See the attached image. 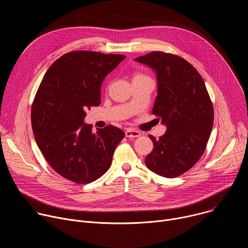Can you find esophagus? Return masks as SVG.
Returning <instances> with one entry per match:
<instances>
[{
	"instance_id": "esophagus-1",
	"label": "esophagus",
	"mask_w": 248,
	"mask_h": 248,
	"mask_svg": "<svg viewBox=\"0 0 248 248\" xmlns=\"http://www.w3.org/2000/svg\"><path fill=\"white\" fill-rule=\"evenodd\" d=\"M141 133L138 130H135L133 128H127L125 130V136L128 138H134V137H139Z\"/></svg>"
}]
</instances>
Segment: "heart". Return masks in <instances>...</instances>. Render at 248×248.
Wrapping results in <instances>:
<instances>
[{"instance_id":"obj_1","label":"heart","mask_w":248,"mask_h":248,"mask_svg":"<svg viewBox=\"0 0 248 248\" xmlns=\"http://www.w3.org/2000/svg\"><path fill=\"white\" fill-rule=\"evenodd\" d=\"M146 78V76L143 75V74L136 73V74H134V76H133V78H132V80H133V79H138V78Z\"/></svg>"}]
</instances>
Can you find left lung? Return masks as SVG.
<instances>
[{
    "label": "left lung",
    "instance_id": "obj_1",
    "mask_svg": "<svg viewBox=\"0 0 248 248\" xmlns=\"http://www.w3.org/2000/svg\"><path fill=\"white\" fill-rule=\"evenodd\" d=\"M157 74L158 95L152 114L168 127L156 139L145 165L155 173L173 179L191 169L206 149L214 122L213 104L204 80L184 58L160 51L135 59Z\"/></svg>",
    "mask_w": 248,
    "mask_h": 248
}]
</instances>
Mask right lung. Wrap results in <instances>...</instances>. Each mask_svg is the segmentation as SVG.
<instances>
[{"instance_id": "right-lung-1", "label": "right lung", "mask_w": 248, "mask_h": 248, "mask_svg": "<svg viewBox=\"0 0 248 248\" xmlns=\"http://www.w3.org/2000/svg\"><path fill=\"white\" fill-rule=\"evenodd\" d=\"M125 58L91 51L69 52L47 70L34 97L31 124L49 165L62 178L79 185L107 171L124 132L107 125L92 132L83 124L86 110L101 103V84Z\"/></svg>"}]
</instances>
